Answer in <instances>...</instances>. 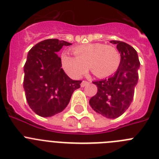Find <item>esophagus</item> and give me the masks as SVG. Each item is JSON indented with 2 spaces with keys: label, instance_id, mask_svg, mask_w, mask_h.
I'll return each mask as SVG.
<instances>
[{
  "label": "esophagus",
  "instance_id": "34e87169",
  "mask_svg": "<svg viewBox=\"0 0 159 159\" xmlns=\"http://www.w3.org/2000/svg\"><path fill=\"white\" fill-rule=\"evenodd\" d=\"M88 84H89V82H88V81H86V80L82 81V83H81V87H82V88H84V87H86L87 85H88Z\"/></svg>",
  "mask_w": 159,
  "mask_h": 159
}]
</instances>
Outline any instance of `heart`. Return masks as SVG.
Here are the masks:
<instances>
[{
    "mask_svg": "<svg viewBox=\"0 0 159 159\" xmlns=\"http://www.w3.org/2000/svg\"><path fill=\"white\" fill-rule=\"evenodd\" d=\"M75 57L61 56V64L65 72L72 78H80L89 69L95 76L105 78L117 71L120 54L115 47L102 43H87L72 48Z\"/></svg>",
    "mask_w": 159,
    "mask_h": 159,
    "instance_id": "1",
    "label": "heart"
}]
</instances>
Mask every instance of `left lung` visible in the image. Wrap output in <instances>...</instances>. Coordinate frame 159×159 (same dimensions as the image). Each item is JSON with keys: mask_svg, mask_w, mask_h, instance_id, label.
<instances>
[{"mask_svg": "<svg viewBox=\"0 0 159 159\" xmlns=\"http://www.w3.org/2000/svg\"><path fill=\"white\" fill-rule=\"evenodd\" d=\"M117 44L121 60L115 75L93 82L98 88L96 95L89 100L94 111L109 119H116L130 107L138 84L140 62L135 49L128 43L111 40Z\"/></svg>", "mask_w": 159, "mask_h": 159, "instance_id": "obj_1", "label": "left lung"}]
</instances>
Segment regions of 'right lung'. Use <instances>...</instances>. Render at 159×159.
I'll list each match as a JSON object with an SVG mask.
<instances>
[{
	"mask_svg": "<svg viewBox=\"0 0 159 159\" xmlns=\"http://www.w3.org/2000/svg\"><path fill=\"white\" fill-rule=\"evenodd\" d=\"M71 43L48 39L36 43L28 53L24 66V89L28 104L36 115L51 117L65 109L81 80H73L61 68L57 54Z\"/></svg>",
	"mask_w": 159,
	"mask_h": 159,
	"instance_id": "obj_1",
	"label": "right lung"
}]
</instances>
